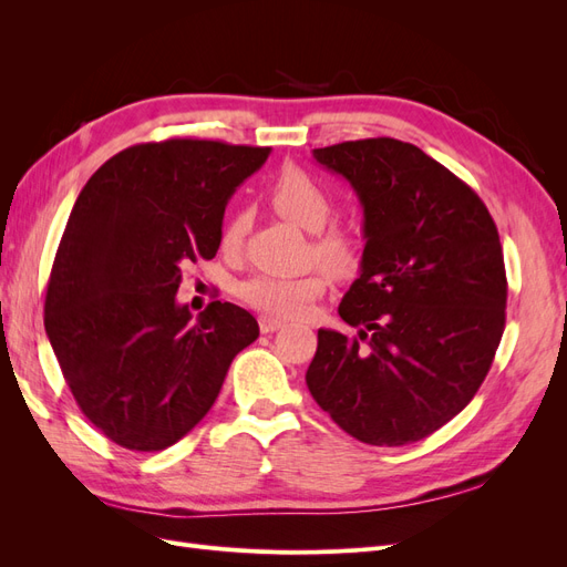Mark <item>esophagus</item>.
<instances>
[{"label":"esophagus","mask_w":567,"mask_h":567,"mask_svg":"<svg viewBox=\"0 0 567 567\" xmlns=\"http://www.w3.org/2000/svg\"><path fill=\"white\" fill-rule=\"evenodd\" d=\"M284 326V321L281 319H274V317H260V331L262 333H274V331H279Z\"/></svg>","instance_id":"esophagus-1"}]
</instances>
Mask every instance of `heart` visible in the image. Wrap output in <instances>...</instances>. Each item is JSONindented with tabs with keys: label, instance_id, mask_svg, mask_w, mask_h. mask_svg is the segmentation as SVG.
<instances>
[{
	"label": "heart",
	"instance_id": "b5f03b06",
	"mask_svg": "<svg viewBox=\"0 0 567 567\" xmlns=\"http://www.w3.org/2000/svg\"><path fill=\"white\" fill-rule=\"evenodd\" d=\"M269 200L279 215L305 231L317 234L312 244L317 260L333 274H350L362 262L359 238L348 229L329 227L336 217V198L317 177L300 167H286L271 182ZM244 231L246 217L241 213H229L219 231L221 250H238L244 241ZM326 286H329V274L321 267L300 274V277L252 274L238 286V298L262 315L293 319L310 310L312 302L323 296Z\"/></svg>",
	"mask_w": 567,
	"mask_h": 567
}]
</instances>
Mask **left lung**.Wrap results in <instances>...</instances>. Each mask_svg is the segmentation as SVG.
Segmentation results:
<instances>
[{
	"instance_id": "8db88e82",
	"label": "left lung",
	"mask_w": 567,
	"mask_h": 567,
	"mask_svg": "<svg viewBox=\"0 0 567 567\" xmlns=\"http://www.w3.org/2000/svg\"><path fill=\"white\" fill-rule=\"evenodd\" d=\"M364 208L362 274L319 329L307 388L342 431L375 447L433 435L466 406L506 326V269L494 219L473 188L400 140L315 148Z\"/></svg>"
}]
</instances>
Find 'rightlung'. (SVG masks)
I'll list each match as a JSON object with an SVG mask.
<instances>
[{
	"label": "right lung",
	"mask_w": 567,
	"mask_h": 567,
	"mask_svg": "<svg viewBox=\"0 0 567 567\" xmlns=\"http://www.w3.org/2000/svg\"><path fill=\"white\" fill-rule=\"evenodd\" d=\"M269 146L165 140L115 153L80 192L51 265L44 329L82 414L120 447L161 452L208 414L260 336L244 307L177 305L182 267L213 260L236 186Z\"/></svg>",
	"instance_id": "add662e5"
}]
</instances>
